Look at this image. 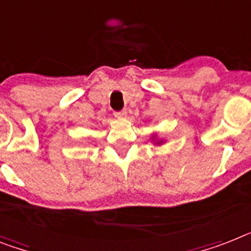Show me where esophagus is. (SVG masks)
Here are the masks:
<instances>
[{
  "label": "esophagus",
  "instance_id": "esophagus-1",
  "mask_svg": "<svg viewBox=\"0 0 251 251\" xmlns=\"http://www.w3.org/2000/svg\"><path fill=\"white\" fill-rule=\"evenodd\" d=\"M115 116L117 119H125L126 117V111H121V112H115Z\"/></svg>",
  "mask_w": 251,
  "mask_h": 251
}]
</instances>
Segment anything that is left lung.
<instances>
[{"label": "left lung", "instance_id": "left-lung-1", "mask_svg": "<svg viewBox=\"0 0 251 251\" xmlns=\"http://www.w3.org/2000/svg\"><path fill=\"white\" fill-rule=\"evenodd\" d=\"M151 139H152V142H154V144H157V146H160V144L164 143V140L158 139L156 134H154V135H152V138H151Z\"/></svg>", "mask_w": 251, "mask_h": 251}]
</instances>
